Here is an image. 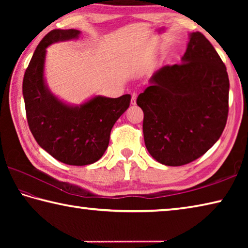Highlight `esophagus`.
<instances>
[{
    "label": "esophagus",
    "mask_w": 248,
    "mask_h": 248,
    "mask_svg": "<svg viewBox=\"0 0 248 248\" xmlns=\"http://www.w3.org/2000/svg\"><path fill=\"white\" fill-rule=\"evenodd\" d=\"M137 103V93L131 94V105H136Z\"/></svg>",
    "instance_id": "1"
}]
</instances>
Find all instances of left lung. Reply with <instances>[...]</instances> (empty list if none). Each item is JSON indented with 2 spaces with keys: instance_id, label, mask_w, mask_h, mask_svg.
I'll return each instance as SVG.
<instances>
[{
  "instance_id": "left-lung-1",
  "label": "left lung",
  "mask_w": 248,
  "mask_h": 248,
  "mask_svg": "<svg viewBox=\"0 0 248 248\" xmlns=\"http://www.w3.org/2000/svg\"><path fill=\"white\" fill-rule=\"evenodd\" d=\"M149 83L137 98L149 153L167 166L202 156L219 140L229 114L228 72L213 46L191 32L182 63L158 69Z\"/></svg>"
}]
</instances>
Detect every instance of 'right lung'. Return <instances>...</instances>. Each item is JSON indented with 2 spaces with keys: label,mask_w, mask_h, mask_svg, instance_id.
I'll use <instances>...</instances> for the list:
<instances>
[{
  "label": "right lung",
  "mask_w": 248,
  "mask_h": 248,
  "mask_svg": "<svg viewBox=\"0 0 248 248\" xmlns=\"http://www.w3.org/2000/svg\"><path fill=\"white\" fill-rule=\"evenodd\" d=\"M77 29H54L46 35L32 54L24 75L23 96L29 129L41 148L64 164H93L103 156L110 131L127 110L131 96H94L79 106L62 102L45 81L47 48L59 41L78 38Z\"/></svg>",
  "instance_id": "add662e5"
}]
</instances>
